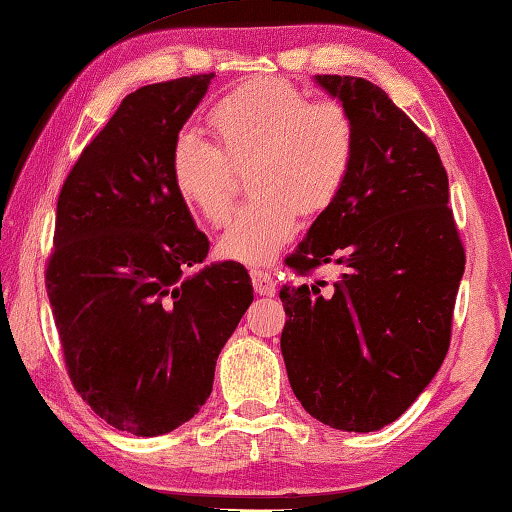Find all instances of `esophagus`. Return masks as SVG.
Returning <instances> with one entry per match:
<instances>
[{
  "label": "esophagus",
  "instance_id": "34e87169",
  "mask_svg": "<svg viewBox=\"0 0 512 512\" xmlns=\"http://www.w3.org/2000/svg\"><path fill=\"white\" fill-rule=\"evenodd\" d=\"M250 278H253V287L259 296L275 294V280L269 271H250Z\"/></svg>",
  "mask_w": 512,
  "mask_h": 512
}]
</instances>
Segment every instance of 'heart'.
<instances>
[{
	"label": "heart",
	"mask_w": 512,
	"mask_h": 512,
	"mask_svg": "<svg viewBox=\"0 0 512 512\" xmlns=\"http://www.w3.org/2000/svg\"><path fill=\"white\" fill-rule=\"evenodd\" d=\"M218 146L198 132L177 134L170 177L193 212L221 223L232 205L234 166L248 168L255 193L234 209L218 241L230 262L262 266L296 234L300 212H326L351 177L358 127L339 100L310 102L287 79L259 77L234 88L209 111Z\"/></svg>",
	"instance_id": "b5f03b06"
}]
</instances>
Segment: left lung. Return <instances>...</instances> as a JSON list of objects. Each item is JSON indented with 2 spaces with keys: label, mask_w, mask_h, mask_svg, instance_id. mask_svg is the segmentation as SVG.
<instances>
[{
  "label": "left lung",
  "mask_w": 512,
  "mask_h": 512,
  "mask_svg": "<svg viewBox=\"0 0 512 512\" xmlns=\"http://www.w3.org/2000/svg\"><path fill=\"white\" fill-rule=\"evenodd\" d=\"M353 113L351 177L285 264L310 278L342 264L335 285L280 289V337L300 405L321 424L371 433L399 419L442 367L465 248L433 141L362 77L316 75Z\"/></svg>",
  "instance_id": "1"
}]
</instances>
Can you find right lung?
Masks as SVG:
<instances>
[{
	"instance_id": "1",
	"label": "right lung",
	"mask_w": 512,
	"mask_h": 512,
	"mask_svg": "<svg viewBox=\"0 0 512 512\" xmlns=\"http://www.w3.org/2000/svg\"><path fill=\"white\" fill-rule=\"evenodd\" d=\"M209 75L143 86L79 154L56 202L50 296L77 394L118 431L154 437L198 415L221 348L253 303L237 262L209 241L170 177V150Z\"/></svg>"
}]
</instances>
